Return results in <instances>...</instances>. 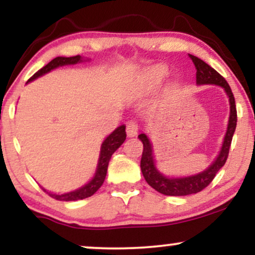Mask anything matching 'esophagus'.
Instances as JSON below:
<instances>
[{"instance_id": "esophagus-1", "label": "esophagus", "mask_w": 255, "mask_h": 255, "mask_svg": "<svg viewBox=\"0 0 255 255\" xmlns=\"http://www.w3.org/2000/svg\"><path fill=\"white\" fill-rule=\"evenodd\" d=\"M137 129H139V126L135 121H128L127 125H126V131H127L128 136H135L137 134Z\"/></svg>"}]
</instances>
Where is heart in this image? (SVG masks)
Here are the masks:
<instances>
[{
  "label": "heart",
  "mask_w": 255,
  "mask_h": 255,
  "mask_svg": "<svg viewBox=\"0 0 255 255\" xmlns=\"http://www.w3.org/2000/svg\"><path fill=\"white\" fill-rule=\"evenodd\" d=\"M166 74L165 68H158L152 71L150 74L146 78V86L147 87H154L156 85L162 83V80L164 79Z\"/></svg>",
  "instance_id": "obj_1"
}]
</instances>
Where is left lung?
Returning a JSON list of instances; mask_svg holds the SVG:
<instances>
[{
	"label": "left lung",
	"instance_id": "1",
	"mask_svg": "<svg viewBox=\"0 0 255 255\" xmlns=\"http://www.w3.org/2000/svg\"><path fill=\"white\" fill-rule=\"evenodd\" d=\"M191 60L194 63L195 69H197V84L198 85H218L223 87L225 93L229 97L230 103V116L229 122H228L227 133H225L223 145H222L221 152L216 158L215 162L212 163L206 170L199 172L197 175L187 177H166L162 172H159L156 168L154 163L153 153H152V145L150 139L144 133L140 134L139 139L142 141L144 150H142L141 162H140V168L144 175L146 182H147L153 189L157 192L162 193L164 195H171V197H182V195L195 194V193L201 192L204 188H206L212 180L215 178L216 174L219 171V169L225 164L229 154L231 140L235 133L236 122H238V113H236L235 98H234L233 92L227 80L222 77L217 71L209 66L203 60L198 58L197 56L189 55Z\"/></svg>",
	"mask_w": 255,
	"mask_h": 255
}]
</instances>
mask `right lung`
Returning a JSON list of instances; mask_svg holds the SVG:
<instances>
[{
	"label": "right lung",
	"mask_w": 255,
	"mask_h": 255,
	"mask_svg": "<svg viewBox=\"0 0 255 255\" xmlns=\"http://www.w3.org/2000/svg\"><path fill=\"white\" fill-rule=\"evenodd\" d=\"M81 61H83V58H81L80 55H77V56H72V57L58 56L56 58H54V60H51L50 62L46 64V66H44L43 68H40L37 73H34V74L28 79L27 83L34 80V79H37L38 77H42V75L45 74V73H49L50 71H52V69L57 68V67L66 66V64H75V63L81 62ZM125 140H126L125 125L120 126V127L116 128V129L114 130L109 136H107V139L104 140L101 147V154H99L97 170H96L95 176H93V178L89 183H86L85 186L80 187V188L77 189V191L64 193V194H52L50 192H46L45 189H44V192L48 193L50 197L56 199V200H61V201L83 200L85 198H89L91 195H93L99 188H101V186L104 182L105 176H107L108 165H109V160L111 156H113L114 152L118 150L120 146L124 144Z\"/></svg>",
	"instance_id": "right-lung-1"
}]
</instances>
